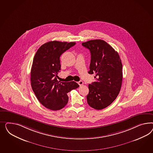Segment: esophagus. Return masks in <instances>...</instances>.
I'll return each instance as SVG.
<instances>
[{"label":"esophagus","mask_w":153,"mask_h":153,"mask_svg":"<svg viewBox=\"0 0 153 153\" xmlns=\"http://www.w3.org/2000/svg\"><path fill=\"white\" fill-rule=\"evenodd\" d=\"M78 84H79V86H82V85H83V82L82 81H79L78 82Z\"/></svg>","instance_id":"34e87169"}]
</instances>
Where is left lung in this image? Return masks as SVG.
I'll return each mask as SVG.
<instances>
[{
    "label": "left lung",
    "instance_id": "obj_1",
    "mask_svg": "<svg viewBox=\"0 0 153 153\" xmlns=\"http://www.w3.org/2000/svg\"><path fill=\"white\" fill-rule=\"evenodd\" d=\"M89 49L91 62L89 74H95V82L88 85V105L101 110L111 105L120 91L122 82V65L120 57L107 42L91 40L82 43Z\"/></svg>",
    "mask_w": 153,
    "mask_h": 153
}]
</instances>
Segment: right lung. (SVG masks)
Listing matches in <instances>:
<instances>
[{
    "label": "right lung",
    "instance_id": "right-lung-1",
    "mask_svg": "<svg viewBox=\"0 0 153 153\" xmlns=\"http://www.w3.org/2000/svg\"><path fill=\"white\" fill-rule=\"evenodd\" d=\"M75 44L74 42H48L39 48L34 56L31 87L38 100L49 109H62L68 101L67 94L79 87L74 81L59 82L56 78L61 67L60 56Z\"/></svg>",
    "mask_w": 153,
    "mask_h": 153
}]
</instances>
